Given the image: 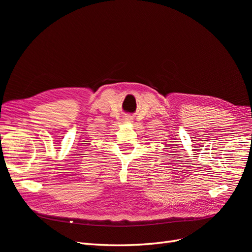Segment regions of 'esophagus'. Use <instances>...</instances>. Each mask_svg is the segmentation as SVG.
Wrapping results in <instances>:
<instances>
[{"instance_id":"obj_1","label":"esophagus","mask_w":252,"mask_h":252,"mask_svg":"<svg viewBox=\"0 0 252 252\" xmlns=\"http://www.w3.org/2000/svg\"><path fill=\"white\" fill-rule=\"evenodd\" d=\"M126 121H127V122H129V121H130V119H129V118H126Z\"/></svg>"}]
</instances>
